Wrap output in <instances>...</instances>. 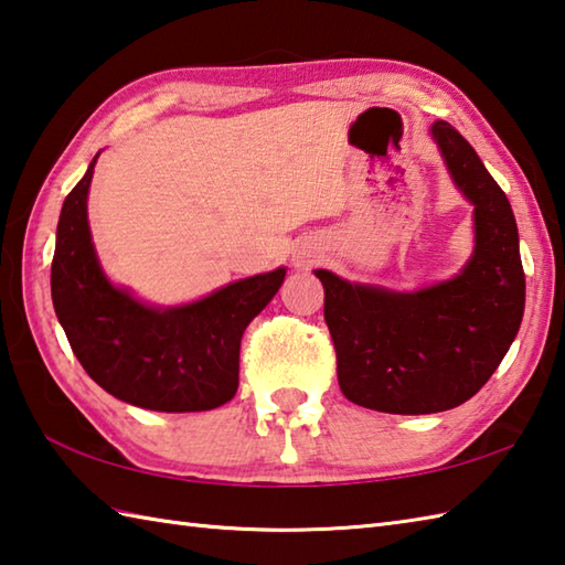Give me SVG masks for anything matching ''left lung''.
<instances>
[{
  "label": "left lung",
  "mask_w": 565,
  "mask_h": 565,
  "mask_svg": "<svg viewBox=\"0 0 565 565\" xmlns=\"http://www.w3.org/2000/svg\"><path fill=\"white\" fill-rule=\"evenodd\" d=\"M460 194L473 204V253L458 275L412 292L315 270L337 349L341 393L387 414L446 412L498 371L524 315L520 234L510 200L463 136L429 129Z\"/></svg>",
  "instance_id": "obj_1"
}]
</instances>
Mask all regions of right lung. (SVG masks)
Masks as SVG:
<instances>
[{
    "instance_id": "right-lung-1",
    "label": "right lung",
    "mask_w": 565,
    "mask_h": 565,
    "mask_svg": "<svg viewBox=\"0 0 565 565\" xmlns=\"http://www.w3.org/2000/svg\"><path fill=\"white\" fill-rule=\"evenodd\" d=\"M99 153L65 198L57 218L51 295L71 349L99 387L134 407H222L238 390L241 337L280 290L287 268L228 282L175 307L148 305L114 285L102 270L87 222Z\"/></svg>"
}]
</instances>
